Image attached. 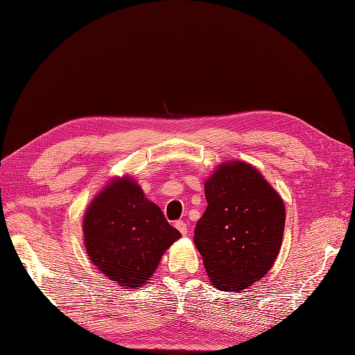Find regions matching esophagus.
Segmentation results:
<instances>
[{"label": "esophagus", "mask_w": 355, "mask_h": 355, "mask_svg": "<svg viewBox=\"0 0 355 355\" xmlns=\"http://www.w3.org/2000/svg\"><path fill=\"white\" fill-rule=\"evenodd\" d=\"M175 229L182 234V236H185L187 234V232H189V225L185 221H182V220H178V221H175Z\"/></svg>", "instance_id": "1"}]
</instances>
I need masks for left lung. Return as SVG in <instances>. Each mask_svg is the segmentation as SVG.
I'll return each instance as SVG.
<instances>
[{"label":"left lung","instance_id":"left-lung-1","mask_svg":"<svg viewBox=\"0 0 355 355\" xmlns=\"http://www.w3.org/2000/svg\"><path fill=\"white\" fill-rule=\"evenodd\" d=\"M207 209L197 221L194 243L210 282L240 293L275 265L285 230L282 197L245 161L217 165L204 182Z\"/></svg>","mask_w":355,"mask_h":355}]
</instances>
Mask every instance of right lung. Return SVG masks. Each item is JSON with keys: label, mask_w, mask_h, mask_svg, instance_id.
<instances>
[{"label": "right lung", "mask_w": 355, "mask_h": 355, "mask_svg": "<svg viewBox=\"0 0 355 355\" xmlns=\"http://www.w3.org/2000/svg\"><path fill=\"white\" fill-rule=\"evenodd\" d=\"M180 237L130 175L112 178L90 201L83 217L90 262L122 288L138 289L146 284L165 250Z\"/></svg>", "instance_id": "right-lung-1"}]
</instances>
